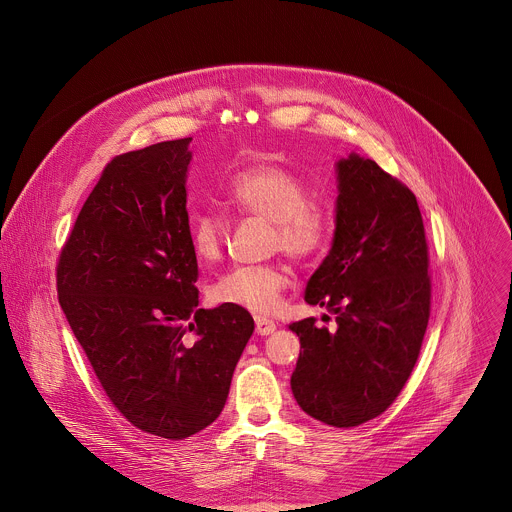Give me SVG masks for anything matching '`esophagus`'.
<instances>
[{
    "label": "esophagus",
    "instance_id": "esophagus-1",
    "mask_svg": "<svg viewBox=\"0 0 512 512\" xmlns=\"http://www.w3.org/2000/svg\"><path fill=\"white\" fill-rule=\"evenodd\" d=\"M275 328L277 326H275L273 320H267V318H261V316L255 318V330H257L259 336H269V334L275 332Z\"/></svg>",
    "mask_w": 512,
    "mask_h": 512
}]
</instances>
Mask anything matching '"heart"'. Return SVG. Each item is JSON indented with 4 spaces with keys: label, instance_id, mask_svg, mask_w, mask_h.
I'll use <instances>...</instances> for the list:
<instances>
[{
    "label": "heart",
    "instance_id": "b5f03b06",
    "mask_svg": "<svg viewBox=\"0 0 512 512\" xmlns=\"http://www.w3.org/2000/svg\"><path fill=\"white\" fill-rule=\"evenodd\" d=\"M225 194L237 210L271 221V249L283 251L291 259H314L332 243V208L312 198V186L304 176L281 164L255 162L239 168ZM190 241L200 261H218L227 241L225 218L214 210H200L192 216ZM289 281V271L277 263L241 265L210 285V298L223 306L269 314L277 308Z\"/></svg>",
    "mask_w": 512,
    "mask_h": 512
}]
</instances>
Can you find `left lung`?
Listing matches in <instances>:
<instances>
[{
  "label": "left lung",
  "mask_w": 512,
  "mask_h": 512,
  "mask_svg": "<svg viewBox=\"0 0 512 512\" xmlns=\"http://www.w3.org/2000/svg\"><path fill=\"white\" fill-rule=\"evenodd\" d=\"M334 243L310 277L306 302L336 330L306 318L291 375L298 405L334 427L385 413L417 362L431 310L429 251L415 194L377 162H338ZM330 320V316H324Z\"/></svg>",
  "instance_id": "obj_1"
}]
</instances>
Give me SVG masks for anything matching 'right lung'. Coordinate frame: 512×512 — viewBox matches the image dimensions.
I'll list each match as a JSON object with an SVG mask.
<instances>
[{
  "label": "right lung",
  "instance_id": "1",
  "mask_svg": "<svg viewBox=\"0 0 512 512\" xmlns=\"http://www.w3.org/2000/svg\"><path fill=\"white\" fill-rule=\"evenodd\" d=\"M192 137L115 156L56 261L60 308L115 409L184 440L221 415L255 322L198 306L186 172Z\"/></svg>",
  "mask_w": 512,
  "mask_h": 512
}]
</instances>
